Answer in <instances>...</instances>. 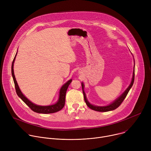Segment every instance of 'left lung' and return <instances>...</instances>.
<instances>
[{
    "instance_id": "left-lung-1",
    "label": "left lung",
    "mask_w": 151,
    "mask_h": 151,
    "mask_svg": "<svg viewBox=\"0 0 151 151\" xmlns=\"http://www.w3.org/2000/svg\"><path fill=\"white\" fill-rule=\"evenodd\" d=\"M135 66V65H134ZM135 68V67H134ZM135 71H134H134H133V75H132V81H131V83L130 84V85L128 86V87L127 88V90L123 92L120 96L117 99H116L113 102H112L111 104H109L108 105H106V106H96V105H93L92 104H91L87 100V98H86V93L84 91V85L83 84V83H82V88H83V94H84V101L87 104V105L90 108H91V109H93V110H94V111H99V112H106V111H112V110H114V109H116L117 108H118L120 104L122 103V102L124 101V99H125L126 96H127L129 90L131 89V88L132 87L133 84H134V75H135V73H134Z\"/></svg>"
}]
</instances>
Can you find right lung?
<instances>
[{"mask_svg": "<svg viewBox=\"0 0 151 151\" xmlns=\"http://www.w3.org/2000/svg\"><path fill=\"white\" fill-rule=\"evenodd\" d=\"M17 52L16 54V55L14 57V58L11 65V73L13 78L14 83L15 85V88L16 93L18 95V96L20 98V99L28 105L32 110L34 112H36L37 113H42V114H50V113H56L59 111H60L61 109L64 107V104H65V94L68 88V86L70 85L71 83V82L72 79L68 80L65 84H64L61 88L60 91V94H59V98L55 104L51 105H48V106H40V105H37L32 102H31L29 99H27L23 94L22 93L20 89L19 88V87L18 86V84L16 81L14 73V69H13V67H14V63L16 57L17 55Z\"/></svg>", "mask_w": 151, "mask_h": 151, "instance_id": "1", "label": "right lung"}]
</instances>
